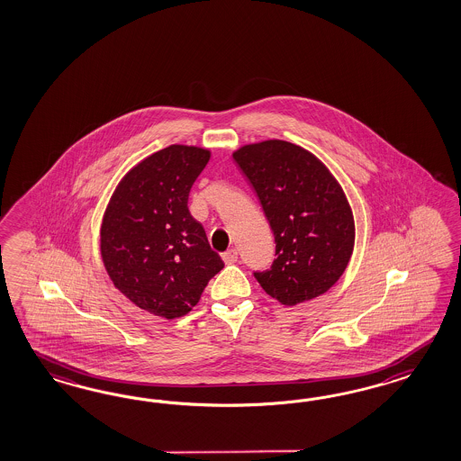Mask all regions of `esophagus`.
I'll use <instances>...</instances> for the list:
<instances>
[{"mask_svg": "<svg viewBox=\"0 0 461 461\" xmlns=\"http://www.w3.org/2000/svg\"><path fill=\"white\" fill-rule=\"evenodd\" d=\"M221 257H223L224 264H228V266H230V264H235V262H237L238 251L235 250V249H231V250L224 251Z\"/></svg>", "mask_w": 461, "mask_h": 461, "instance_id": "obj_1", "label": "esophagus"}]
</instances>
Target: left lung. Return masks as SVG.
Listing matches in <instances>:
<instances>
[{"mask_svg": "<svg viewBox=\"0 0 461 461\" xmlns=\"http://www.w3.org/2000/svg\"><path fill=\"white\" fill-rule=\"evenodd\" d=\"M233 158L276 238V260L253 272L255 279L284 306L326 293L343 276L355 243L341 185L321 160L284 140L245 145Z\"/></svg>", "mask_w": 461, "mask_h": 461, "instance_id": "1", "label": "left lung"}]
</instances>
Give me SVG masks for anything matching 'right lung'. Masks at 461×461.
I'll use <instances>...</instances> for the list:
<instances>
[{
  "instance_id": "add662e5",
  "label": "right lung",
  "mask_w": 461,
  "mask_h": 461,
  "mask_svg": "<svg viewBox=\"0 0 461 461\" xmlns=\"http://www.w3.org/2000/svg\"><path fill=\"white\" fill-rule=\"evenodd\" d=\"M210 155L170 145L147 157L118 184L101 224V257L114 287L166 320L187 314L224 267L187 208Z\"/></svg>"
}]
</instances>
